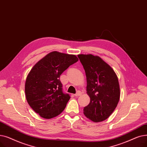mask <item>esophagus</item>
Returning a JSON list of instances; mask_svg holds the SVG:
<instances>
[{
    "mask_svg": "<svg viewBox=\"0 0 147 147\" xmlns=\"http://www.w3.org/2000/svg\"><path fill=\"white\" fill-rule=\"evenodd\" d=\"M81 94V92H80V91H78L77 92H76V94H75V97H78L79 96H80Z\"/></svg>",
    "mask_w": 147,
    "mask_h": 147,
    "instance_id": "1",
    "label": "esophagus"
}]
</instances>
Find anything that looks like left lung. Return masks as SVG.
<instances>
[{
  "label": "left lung",
  "mask_w": 147,
  "mask_h": 147,
  "mask_svg": "<svg viewBox=\"0 0 147 147\" xmlns=\"http://www.w3.org/2000/svg\"><path fill=\"white\" fill-rule=\"evenodd\" d=\"M86 75L87 93L90 102L84 114L97 123L105 120L113 113L120 99V91L114 70L100 57L92 54L78 55Z\"/></svg>",
  "instance_id": "8db88e82"
}]
</instances>
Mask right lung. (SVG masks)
<instances>
[{
    "mask_svg": "<svg viewBox=\"0 0 147 147\" xmlns=\"http://www.w3.org/2000/svg\"><path fill=\"white\" fill-rule=\"evenodd\" d=\"M78 60L75 55L53 51L39 60L28 74L25 84L26 99L40 117L50 119L65 109L71 97L63 92L59 78Z\"/></svg>",
    "mask_w": 147,
    "mask_h": 147,
    "instance_id": "add662e5",
    "label": "right lung"
}]
</instances>
